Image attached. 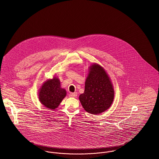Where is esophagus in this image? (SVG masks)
I'll use <instances>...</instances> for the list:
<instances>
[{
    "mask_svg": "<svg viewBox=\"0 0 159 159\" xmlns=\"http://www.w3.org/2000/svg\"><path fill=\"white\" fill-rule=\"evenodd\" d=\"M77 95V92L70 93H69V97H76Z\"/></svg>",
    "mask_w": 159,
    "mask_h": 159,
    "instance_id": "esophagus-1",
    "label": "esophagus"
}]
</instances>
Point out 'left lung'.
Here are the masks:
<instances>
[{"label":"left lung","instance_id":"obj_1","mask_svg":"<svg viewBox=\"0 0 159 159\" xmlns=\"http://www.w3.org/2000/svg\"><path fill=\"white\" fill-rule=\"evenodd\" d=\"M114 98V90L107 74L99 65L91 66L85 80V91L79 96L84 110L97 115L110 108Z\"/></svg>","mask_w":159,"mask_h":159}]
</instances>
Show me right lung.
Wrapping results in <instances>:
<instances>
[{
  "mask_svg": "<svg viewBox=\"0 0 159 159\" xmlns=\"http://www.w3.org/2000/svg\"><path fill=\"white\" fill-rule=\"evenodd\" d=\"M66 95V90L61 88L59 80L54 77L48 80L42 85L39 93V99L46 107L54 110Z\"/></svg>",
  "mask_w": 159,
  "mask_h": 159,
  "instance_id": "obj_1",
  "label": "right lung"
}]
</instances>
